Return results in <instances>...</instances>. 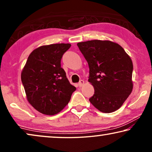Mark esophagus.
I'll return each mask as SVG.
<instances>
[{"instance_id": "1", "label": "esophagus", "mask_w": 152, "mask_h": 152, "mask_svg": "<svg viewBox=\"0 0 152 152\" xmlns=\"http://www.w3.org/2000/svg\"><path fill=\"white\" fill-rule=\"evenodd\" d=\"M84 80H81L80 82L78 83V86L80 87L83 86H84Z\"/></svg>"}]
</instances>
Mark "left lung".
I'll use <instances>...</instances> for the list:
<instances>
[{"mask_svg":"<svg viewBox=\"0 0 152 152\" xmlns=\"http://www.w3.org/2000/svg\"><path fill=\"white\" fill-rule=\"evenodd\" d=\"M88 62V82L94 87L90 102L103 113L120 109L133 90V63L118 43L109 40L77 43Z\"/></svg>","mask_w":152,"mask_h":152,"instance_id":"obj_1","label":"left lung"}]
</instances>
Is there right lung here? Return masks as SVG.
<instances>
[{
  "mask_svg": "<svg viewBox=\"0 0 152 152\" xmlns=\"http://www.w3.org/2000/svg\"><path fill=\"white\" fill-rule=\"evenodd\" d=\"M70 46V43H56L37 48L22 70L21 81L28 102L45 115L62 111L76 90L61 68L62 56Z\"/></svg>",
  "mask_w": 152,
  "mask_h": 152,
  "instance_id": "obj_1",
  "label": "right lung"
}]
</instances>
